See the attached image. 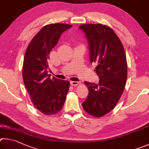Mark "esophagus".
I'll return each mask as SVG.
<instances>
[{
    "mask_svg": "<svg viewBox=\"0 0 149 149\" xmlns=\"http://www.w3.org/2000/svg\"><path fill=\"white\" fill-rule=\"evenodd\" d=\"M70 83L72 86H77L78 84H79V82H78V81H70Z\"/></svg>",
    "mask_w": 149,
    "mask_h": 149,
    "instance_id": "obj_1",
    "label": "esophagus"
}]
</instances>
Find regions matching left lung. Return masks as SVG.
Returning a JSON list of instances; mask_svg holds the SVG:
<instances>
[{"label": "left lung", "mask_w": 149, "mask_h": 149, "mask_svg": "<svg viewBox=\"0 0 149 149\" xmlns=\"http://www.w3.org/2000/svg\"><path fill=\"white\" fill-rule=\"evenodd\" d=\"M88 44L90 63L95 65L98 84L86 82L89 93L82 107L95 117H101L115 107L127 80V62L123 45L113 30L101 24L79 27Z\"/></svg>", "instance_id": "obj_1"}]
</instances>
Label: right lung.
I'll list each match as a JSON object with an SVG mask.
<instances>
[{
    "instance_id": "right-lung-1",
    "label": "right lung",
    "mask_w": 149,
    "mask_h": 149,
    "mask_svg": "<svg viewBox=\"0 0 149 149\" xmlns=\"http://www.w3.org/2000/svg\"><path fill=\"white\" fill-rule=\"evenodd\" d=\"M71 25L55 23L44 26L34 36L27 48L23 65V79L34 106L45 115L61 110L70 83L51 79L48 74L49 52L56 46L63 33Z\"/></svg>"
}]
</instances>
